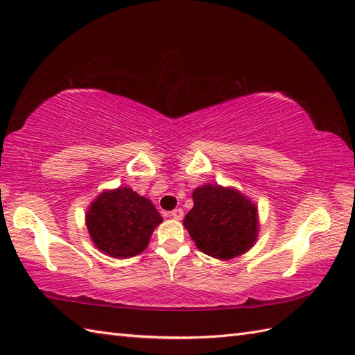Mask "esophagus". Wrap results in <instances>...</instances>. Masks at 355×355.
<instances>
[{"instance_id": "obj_1", "label": "esophagus", "mask_w": 355, "mask_h": 355, "mask_svg": "<svg viewBox=\"0 0 355 355\" xmlns=\"http://www.w3.org/2000/svg\"><path fill=\"white\" fill-rule=\"evenodd\" d=\"M169 216L173 218V220H182V218L184 216L183 209H173L172 212H169Z\"/></svg>"}]
</instances>
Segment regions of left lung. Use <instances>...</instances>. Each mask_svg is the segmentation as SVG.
Here are the masks:
<instances>
[{
	"mask_svg": "<svg viewBox=\"0 0 355 355\" xmlns=\"http://www.w3.org/2000/svg\"><path fill=\"white\" fill-rule=\"evenodd\" d=\"M193 207L183 225L198 250L229 261L244 254L259 235L258 206L235 187L202 184L192 192Z\"/></svg>",
	"mask_w": 355,
	"mask_h": 355,
	"instance_id": "1",
	"label": "left lung"
}]
</instances>
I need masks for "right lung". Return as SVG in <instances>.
Masks as SVG:
<instances>
[{"label": "right lung", "instance_id": "1", "mask_svg": "<svg viewBox=\"0 0 355 355\" xmlns=\"http://www.w3.org/2000/svg\"><path fill=\"white\" fill-rule=\"evenodd\" d=\"M162 221L153 201L128 186L101 192L85 214L87 229L96 248L117 259L132 258L145 250Z\"/></svg>", "mask_w": 355, "mask_h": 355}]
</instances>
